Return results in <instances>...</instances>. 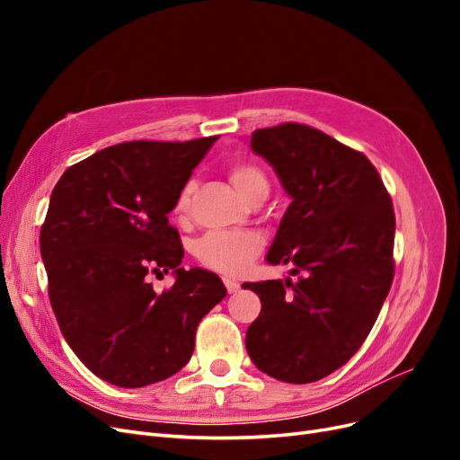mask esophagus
Returning a JSON list of instances; mask_svg holds the SVG:
<instances>
[{"label":"esophagus","mask_w":460,"mask_h":460,"mask_svg":"<svg viewBox=\"0 0 460 460\" xmlns=\"http://www.w3.org/2000/svg\"><path fill=\"white\" fill-rule=\"evenodd\" d=\"M225 286L228 289V294H234V291L240 289V284L235 282V280H232V278H225Z\"/></svg>","instance_id":"obj_1"}]
</instances>
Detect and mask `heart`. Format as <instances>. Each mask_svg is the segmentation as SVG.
Returning a JSON list of instances; mask_svg holds the SVG:
<instances>
[{"mask_svg": "<svg viewBox=\"0 0 460 460\" xmlns=\"http://www.w3.org/2000/svg\"><path fill=\"white\" fill-rule=\"evenodd\" d=\"M228 176L243 199H252L255 193H269V176L264 174L259 164L252 161L234 163L228 169ZM193 193H196V182L188 180L182 190L178 191L172 205V213L176 217L182 218L188 215ZM261 247L262 240L255 232H208L198 240L196 257L207 269L235 276L242 274L253 262Z\"/></svg>", "mask_w": 460, "mask_h": 460, "instance_id": "heart-1", "label": "heart"}]
</instances>
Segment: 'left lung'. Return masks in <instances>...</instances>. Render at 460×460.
Masks as SVG:
<instances>
[{"label":"left lung","instance_id":"8db88e82","mask_svg":"<svg viewBox=\"0 0 460 460\" xmlns=\"http://www.w3.org/2000/svg\"><path fill=\"white\" fill-rule=\"evenodd\" d=\"M291 196L267 261L296 282H245L261 299L245 347L276 380L311 384L343 367L365 343L394 282L395 213L365 153L307 124L252 134Z\"/></svg>","mask_w":460,"mask_h":460}]
</instances>
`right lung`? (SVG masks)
I'll use <instances>...</instances> for the list:
<instances>
[{
  "label": "right lung",
  "mask_w": 460,
  "mask_h": 460,
  "mask_svg": "<svg viewBox=\"0 0 460 460\" xmlns=\"http://www.w3.org/2000/svg\"><path fill=\"white\" fill-rule=\"evenodd\" d=\"M218 136L122 142L63 172L40 230L48 294L66 343L102 380L144 387L182 368L201 318L226 297L220 278L184 270L169 225L178 191ZM174 270L163 295L148 276Z\"/></svg>",
  "instance_id": "right-lung-1"
}]
</instances>
